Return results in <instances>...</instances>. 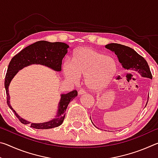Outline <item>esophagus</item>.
<instances>
[{
  "label": "esophagus",
  "instance_id": "esophagus-1",
  "mask_svg": "<svg viewBox=\"0 0 158 158\" xmlns=\"http://www.w3.org/2000/svg\"><path fill=\"white\" fill-rule=\"evenodd\" d=\"M78 94H79V95H85V94H86V92H85V90H82V89H80V90H79V92H78Z\"/></svg>",
  "mask_w": 158,
  "mask_h": 158
}]
</instances>
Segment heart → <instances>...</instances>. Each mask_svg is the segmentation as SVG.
Instances as JSON below:
<instances>
[{
	"label": "heart",
	"instance_id": "heart-1",
	"mask_svg": "<svg viewBox=\"0 0 158 158\" xmlns=\"http://www.w3.org/2000/svg\"><path fill=\"white\" fill-rule=\"evenodd\" d=\"M63 73L68 81L79 82L85 77V84L90 90H102L111 82L116 72V63L111 56L90 47H82L74 53L73 60H65Z\"/></svg>",
	"mask_w": 158,
	"mask_h": 158
}]
</instances>
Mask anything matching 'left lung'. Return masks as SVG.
I'll use <instances>...</instances> for the list:
<instances>
[{
	"instance_id": "left-lung-1",
	"label": "left lung",
	"mask_w": 158,
	"mask_h": 158,
	"mask_svg": "<svg viewBox=\"0 0 158 158\" xmlns=\"http://www.w3.org/2000/svg\"><path fill=\"white\" fill-rule=\"evenodd\" d=\"M105 47L113 52L117 56L119 63H121L124 69L127 70L136 72L139 74L141 77L152 79V74L148 63L132 48L117 43L108 44L106 45ZM147 103H148V100H147L146 105ZM90 121H91V118H90ZM93 124L94 125L93 123Z\"/></svg>"
}]
</instances>
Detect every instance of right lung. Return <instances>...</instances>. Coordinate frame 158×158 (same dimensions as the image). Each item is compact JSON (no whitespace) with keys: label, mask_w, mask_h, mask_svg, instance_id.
Returning <instances> with one entry per match:
<instances>
[{"label":"right lung","mask_w":158,"mask_h":158,"mask_svg":"<svg viewBox=\"0 0 158 158\" xmlns=\"http://www.w3.org/2000/svg\"><path fill=\"white\" fill-rule=\"evenodd\" d=\"M68 45L63 42L38 41L24 48L12 58L8 65L5 79L7 103L9 107L15 114V116L23 124L31 125V127L35 129H51L58 127L63 123L65 116L66 109L69 102L73 100L77 96L76 90L66 94H60L57 114L54 118L47 122L35 123L22 118L12 108L10 101L9 86L12 79L19 73V71L31 65H44L56 72H60L62 60L68 53Z\"/></svg>","instance_id":"1"}]
</instances>
